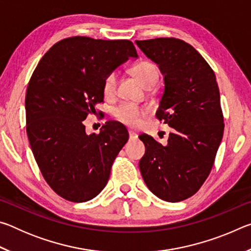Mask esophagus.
<instances>
[{
    "instance_id": "esophagus-1",
    "label": "esophagus",
    "mask_w": 251,
    "mask_h": 251,
    "mask_svg": "<svg viewBox=\"0 0 251 251\" xmlns=\"http://www.w3.org/2000/svg\"><path fill=\"white\" fill-rule=\"evenodd\" d=\"M128 134H129V139H136V138H137V136H138L137 134L134 133L133 130H129Z\"/></svg>"
}]
</instances>
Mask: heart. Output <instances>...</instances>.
<instances>
[{"label": "heart", "mask_w": 251, "mask_h": 251, "mask_svg": "<svg viewBox=\"0 0 251 251\" xmlns=\"http://www.w3.org/2000/svg\"><path fill=\"white\" fill-rule=\"evenodd\" d=\"M131 74L139 80L143 86H154L158 79V72L151 62H141L131 67ZM117 85V74L112 72L106 76L103 82V93L106 97L115 94ZM146 108L138 107L133 104H123L114 110V115L118 121L130 127H136L141 123V118L146 114Z\"/></svg>", "instance_id": "obj_1"}]
</instances>
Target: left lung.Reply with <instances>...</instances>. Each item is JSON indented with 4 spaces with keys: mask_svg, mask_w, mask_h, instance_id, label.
Here are the masks:
<instances>
[{
    "mask_svg": "<svg viewBox=\"0 0 251 251\" xmlns=\"http://www.w3.org/2000/svg\"><path fill=\"white\" fill-rule=\"evenodd\" d=\"M164 76L156 116L172 127L167 145L141 135L139 169L151 192L177 202L198 192L209 175L224 134L216 75L192 45L174 37L136 41Z\"/></svg>",
    "mask_w": 251,
    "mask_h": 251,
    "instance_id": "left-lung-1",
    "label": "left lung"
}]
</instances>
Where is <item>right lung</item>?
<instances>
[{"label": "right lung", "instance_id": "obj_1", "mask_svg": "<svg viewBox=\"0 0 251 251\" xmlns=\"http://www.w3.org/2000/svg\"><path fill=\"white\" fill-rule=\"evenodd\" d=\"M130 57H138L130 41L69 37L45 53L29 79V145L46 182L67 201L96 197L128 141L127 129L116 122H106L99 135H87L83 121L104 100L106 76Z\"/></svg>", "mask_w": 251, "mask_h": 251}]
</instances>
